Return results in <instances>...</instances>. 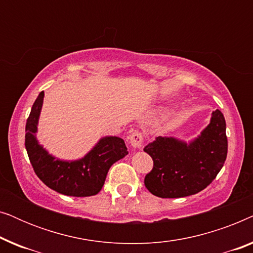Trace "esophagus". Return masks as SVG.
Masks as SVG:
<instances>
[{
	"instance_id": "1",
	"label": "esophagus",
	"mask_w": 253,
	"mask_h": 253,
	"mask_svg": "<svg viewBox=\"0 0 253 253\" xmlns=\"http://www.w3.org/2000/svg\"><path fill=\"white\" fill-rule=\"evenodd\" d=\"M143 133L140 132V131H134V132H132L130 134L129 137V141L131 144V146H132L133 148H139L141 147V144H143Z\"/></svg>"
}]
</instances>
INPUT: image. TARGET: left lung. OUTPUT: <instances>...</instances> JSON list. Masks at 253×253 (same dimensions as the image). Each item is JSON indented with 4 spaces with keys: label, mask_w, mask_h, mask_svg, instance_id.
Wrapping results in <instances>:
<instances>
[{
    "label": "left lung",
    "mask_w": 253,
    "mask_h": 253,
    "mask_svg": "<svg viewBox=\"0 0 253 253\" xmlns=\"http://www.w3.org/2000/svg\"><path fill=\"white\" fill-rule=\"evenodd\" d=\"M144 151L153 159V169L145 176V186L160 198L196 195L210 185L223 167L228 152L226 121L216 109L211 122L195 139L157 137Z\"/></svg>",
    "instance_id": "obj_1"
}]
</instances>
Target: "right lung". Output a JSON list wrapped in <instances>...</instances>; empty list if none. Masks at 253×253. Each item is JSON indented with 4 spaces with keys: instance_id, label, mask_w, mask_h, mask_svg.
<instances>
[{
    "instance_id": "obj_1",
    "label": "right lung",
    "mask_w": 253,
    "mask_h": 253,
    "mask_svg": "<svg viewBox=\"0 0 253 253\" xmlns=\"http://www.w3.org/2000/svg\"><path fill=\"white\" fill-rule=\"evenodd\" d=\"M43 96V91L40 92L33 103L25 127V147L34 172L48 188L62 195H96L105 184L107 172L112 165L127 154L126 143L120 137H103L79 160L56 159L38 143L36 137Z\"/></svg>"
}]
</instances>
